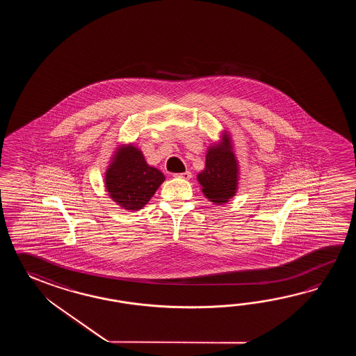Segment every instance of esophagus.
<instances>
[{
	"mask_svg": "<svg viewBox=\"0 0 356 356\" xmlns=\"http://www.w3.org/2000/svg\"><path fill=\"white\" fill-rule=\"evenodd\" d=\"M175 178H181V179H189L192 175H191V172H184V173H175Z\"/></svg>",
	"mask_w": 356,
	"mask_h": 356,
	"instance_id": "esophagus-1",
	"label": "esophagus"
}]
</instances>
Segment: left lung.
I'll list each match as a JSON object with an SVG mask.
<instances>
[{
    "label": "left lung",
    "mask_w": 356,
    "mask_h": 356,
    "mask_svg": "<svg viewBox=\"0 0 356 356\" xmlns=\"http://www.w3.org/2000/svg\"><path fill=\"white\" fill-rule=\"evenodd\" d=\"M197 179L204 196L213 204H225L234 197L238 189V163L227 134L220 144L210 146L204 170L197 175Z\"/></svg>",
    "instance_id": "1"
}]
</instances>
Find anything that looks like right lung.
I'll return each instance as SVG.
<instances>
[{"label":"right lung","instance_id":"add662e5","mask_svg":"<svg viewBox=\"0 0 356 356\" xmlns=\"http://www.w3.org/2000/svg\"><path fill=\"white\" fill-rule=\"evenodd\" d=\"M165 177L150 167L134 145L121 146L106 172V187L114 202L126 210H140L150 201Z\"/></svg>","mask_w":356,"mask_h":356}]
</instances>
